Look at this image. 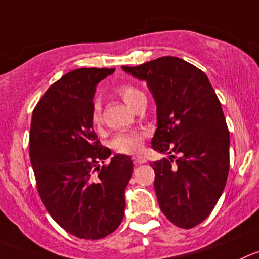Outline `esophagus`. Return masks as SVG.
Returning <instances> with one entry per match:
<instances>
[{
	"label": "esophagus",
	"instance_id": "34e87169",
	"mask_svg": "<svg viewBox=\"0 0 259 259\" xmlns=\"http://www.w3.org/2000/svg\"><path fill=\"white\" fill-rule=\"evenodd\" d=\"M133 162H134V165H137V166L143 165V163L147 162V159L142 156H135V157H133Z\"/></svg>",
	"mask_w": 259,
	"mask_h": 259
}]
</instances>
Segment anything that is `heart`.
I'll return each mask as SVG.
<instances>
[{"instance_id":"1","label":"heart","mask_w":259,"mask_h":259,"mask_svg":"<svg viewBox=\"0 0 259 259\" xmlns=\"http://www.w3.org/2000/svg\"><path fill=\"white\" fill-rule=\"evenodd\" d=\"M117 94L121 97V100L126 103L127 106L132 107L133 103L138 98L139 94H142L141 91H138L137 88L132 85H120L117 88ZM92 120L94 124H100L101 121V111L98 106H94L93 113H92ZM143 133L141 132H122L118 133L113 137L112 144L113 148L120 153H126L133 154L138 153L142 149L143 146Z\"/></svg>"}]
</instances>
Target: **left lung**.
<instances>
[{
  "label": "left lung",
  "mask_w": 259,
  "mask_h": 259,
  "mask_svg": "<svg viewBox=\"0 0 259 259\" xmlns=\"http://www.w3.org/2000/svg\"><path fill=\"white\" fill-rule=\"evenodd\" d=\"M122 70L147 81L157 106L152 148L170 154L151 163L159 208L179 228H194L214 208L230 168V134L221 103L207 75L179 57Z\"/></svg>",
  "instance_id": "1"
}]
</instances>
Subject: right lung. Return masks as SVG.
Instances as JSON below:
<instances>
[{"instance_id":"obj_1","label":"right lung","mask_w":259,"mask_h":259,"mask_svg":"<svg viewBox=\"0 0 259 259\" xmlns=\"http://www.w3.org/2000/svg\"><path fill=\"white\" fill-rule=\"evenodd\" d=\"M115 69L83 67L47 89L31 116L29 154L46 209L71 235L97 240L113 233L125 212L133 161L101 146L93 129L97 84Z\"/></svg>"}]
</instances>
